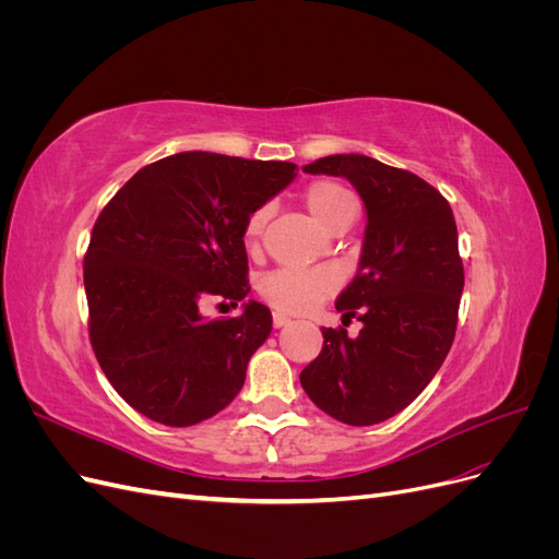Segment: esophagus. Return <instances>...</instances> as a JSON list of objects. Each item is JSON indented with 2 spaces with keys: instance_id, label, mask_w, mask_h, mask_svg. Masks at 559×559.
<instances>
[{
  "instance_id": "34e87169",
  "label": "esophagus",
  "mask_w": 559,
  "mask_h": 559,
  "mask_svg": "<svg viewBox=\"0 0 559 559\" xmlns=\"http://www.w3.org/2000/svg\"><path fill=\"white\" fill-rule=\"evenodd\" d=\"M286 324H292V317H286L284 312H273V326L282 329Z\"/></svg>"
}]
</instances>
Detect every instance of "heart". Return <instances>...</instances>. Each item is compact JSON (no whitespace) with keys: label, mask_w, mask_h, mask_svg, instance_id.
<instances>
[{"label":"heart","mask_w":559,"mask_h":559,"mask_svg":"<svg viewBox=\"0 0 559 559\" xmlns=\"http://www.w3.org/2000/svg\"><path fill=\"white\" fill-rule=\"evenodd\" d=\"M302 200H306V207L314 222L329 233L343 224H352L354 216H357V200H354V195L343 183H337L333 179L312 181L306 189ZM265 222V207L253 210L245 218L242 240L249 249L261 242ZM259 292L273 308L282 312L302 314L314 310L319 302H324L335 292V277L326 273V270L277 267L261 280Z\"/></svg>","instance_id":"obj_1"}]
</instances>
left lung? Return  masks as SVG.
<instances>
[{
	"label": "left lung",
	"mask_w": 559,
	"mask_h": 559,
	"mask_svg": "<svg viewBox=\"0 0 559 559\" xmlns=\"http://www.w3.org/2000/svg\"><path fill=\"white\" fill-rule=\"evenodd\" d=\"M345 177L366 205L359 273L335 310L364 329L349 337L321 329L324 347L300 384L317 408L352 427H370L411 405L445 361L456 331L464 265L450 202L408 170L361 154L302 167Z\"/></svg>",
	"instance_id": "left-lung-1"
}]
</instances>
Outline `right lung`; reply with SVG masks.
<instances>
[{"instance_id":"add662e5","label":"right lung","mask_w":559,"mask_h":559,"mask_svg":"<svg viewBox=\"0 0 559 559\" xmlns=\"http://www.w3.org/2000/svg\"><path fill=\"white\" fill-rule=\"evenodd\" d=\"M294 177V163L183 151L142 167L99 212L83 259L91 345L134 411L191 427L238 396L273 314L249 300L240 317L205 319L200 306L249 294L245 218Z\"/></svg>"}]
</instances>
